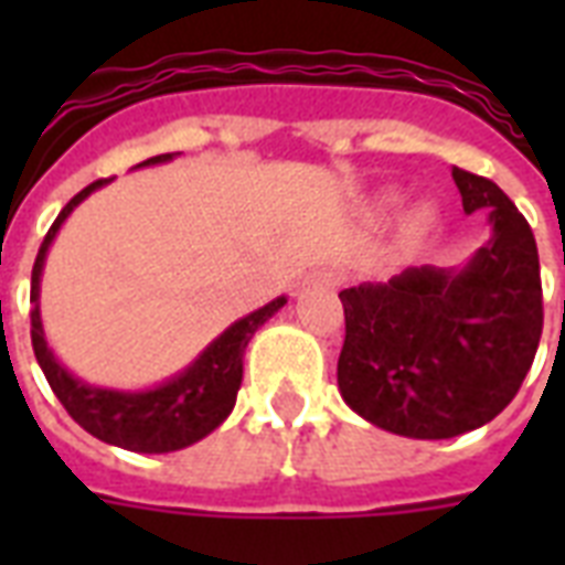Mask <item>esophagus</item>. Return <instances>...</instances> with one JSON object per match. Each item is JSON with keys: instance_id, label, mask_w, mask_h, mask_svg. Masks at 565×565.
<instances>
[{"instance_id": "obj_1", "label": "esophagus", "mask_w": 565, "mask_h": 565, "mask_svg": "<svg viewBox=\"0 0 565 565\" xmlns=\"http://www.w3.org/2000/svg\"><path fill=\"white\" fill-rule=\"evenodd\" d=\"M340 281H343V275L337 273V269H317L308 278V284H317V287H337Z\"/></svg>"}]
</instances>
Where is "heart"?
<instances>
[{"label":"heart","mask_w":565,"mask_h":565,"mask_svg":"<svg viewBox=\"0 0 565 565\" xmlns=\"http://www.w3.org/2000/svg\"><path fill=\"white\" fill-rule=\"evenodd\" d=\"M434 225H437V207L428 202L413 204L411 211L402 216V234L407 239H413V243L422 237H428Z\"/></svg>","instance_id":"obj_1"}]
</instances>
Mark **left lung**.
Listing matches in <instances>:
<instances>
[{
    "mask_svg": "<svg viewBox=\"0 0 565 565\" xmlns=\"http://www.w3.org/2000/svg\"><path fill=\"white\" fill-rule=\"evenodd\" d=\"M451 179L466 213L487 211L490 239L463 266H407L340 292V395L375 428L411 439H451L495 419L543 334L531 225L490 179L457 167Z\"/></svg>",
    "mask_w": 565,
    "mask_h": 565,
    "instance_id": "obj_1",
    "label": "left lung"
}]
</instances>
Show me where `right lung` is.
<instances>
[{"label": "right lung", "mask_w": 565, "mask_h": 565, "mask_svg": "<svg viewBox=\"0 0 565 565\" xmlns=\"http://www.w3.org/2000/svg\"><path fill=\"white\" fill-rule=\"evenodd\" d=\"M181 152L154 154L149 161L137 163L135 170L170 163ZM105 184H110V179L93 181L90 188H84L75 199H70L40 246L34 269H31V345L57 402L64 404L66 413L87 434L108 446L137 451V455H167V451L193 446L228 419L237 402L239 384H243V354L257 328L269 322L287 305V296H278L264 308L252 310L248 317L231 322L184 370L161 384L143 386V390H119V386L87 384L82 377H75L46 343V331L40 319V278H43L46 255L61 225L87 195Z\"/></svg>", "instance_id": "1"}]
</instances>
